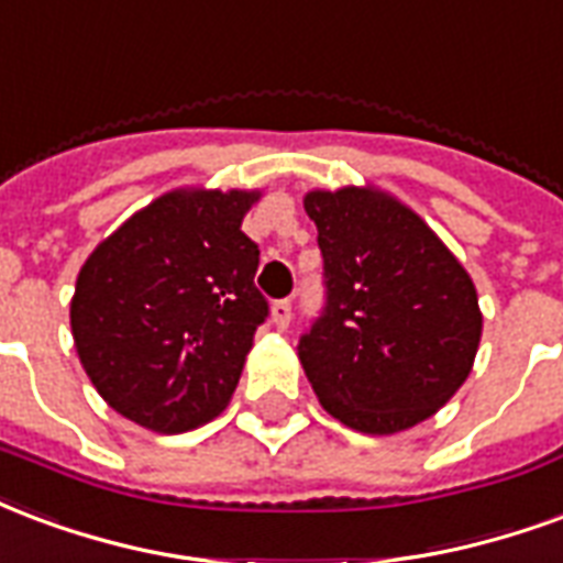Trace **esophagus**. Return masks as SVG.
Listing matches in <instances>:
<instances>
[{
    "instance_id": "obj_1",
    "label": "esophagus",
    "mask_w": 563,
    "mask_h": 563,
    "mask_svg": "<svg viewBox=\"0 0 563 563\" xmlns=\"http://www.w3.org/2000/svg\"><path fill=\"white\" fill-rule=\"evenodd\" d=\"M273 323L278 330H287L290 327V299H278L273 302Z\"/></svg>"
}]
</instances>
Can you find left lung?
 I'll list each match as a JSON object with an SVG mask.
<instances>
[{
    "label": "left lung",
    "instance_id": "left-lung-1",
    "mask_svg": "<svg viewBox=\"0 0 563 563\" xmlns=\"http://www.w3.org/2000/svg\"><path fill=\"white\" fill-rule=\"evenodd\" d=\"M327 306L299 339L323 411L363 434L429 420L474 368L477 287L426 221L375 186L314 188Z\"/></svg>",
    "mask_w": 563,
    "mask_h": 563
}]
</instances>
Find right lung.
Instances as JSON below:
<instances>
[{"instance_id":"add662e5","label":"right lung","mask_w":563,"mask_h":563,"mask_svg":"<svg viewBox=\"0 0 563 563\" xmlns=\"http://www.w3.org/2000/svg\"><path fill=\"white\" fill-rule=\"evenodd\" d=\"M261 191L174 188L86 257L71 335L98 396L125 420L179 434L219 417L269 306L242 219Z\"/></svg>"}]
</instances>
